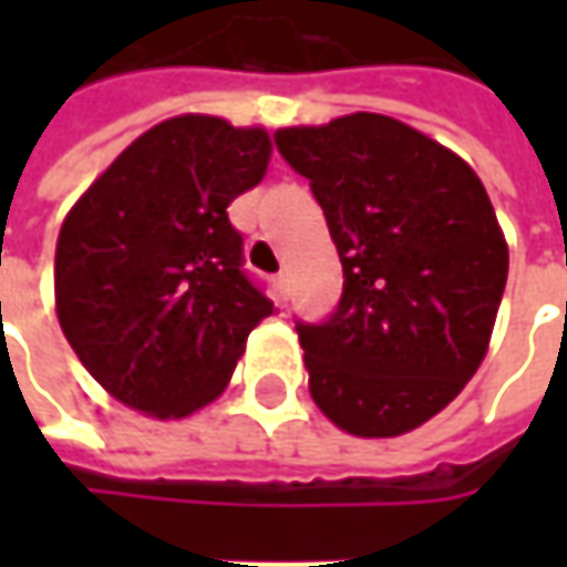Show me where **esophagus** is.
Segmentation results:
<instances>
[{
  "label": "esophagus",
  "instance_id": "esophagus-1",
  "mask_svg": "<svg viewBox=\"0 0 567 567\" xmlns=\"http://www.w3.org/2000/svg\"><path fill=\"white\" fill-rule=\"evenodd\" d=\"M274 290H277V299H280V302H287V299H290V274H277V277H274Z\"/></svg>",
  "mask_w": 567,
  "mask_h": 567
}]
</instances>
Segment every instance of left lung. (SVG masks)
<instances>
[{
  "label": "left lung",
  "mask_w": 567,
  "mask_h": 567,
  "mask_svg": "<svg viewBox=\"0 0 567 567\" xmlns=\"http://www.w3.org/2000/svg\"><path fill=\"white\" fill-rule=\"evenodd\" d=\"M312 183L343 265L324 324H296L309 394L360 439L442 413L486 360L508 243L486 186L451 147L381 113L277 128Z\"/></svg>",
  "instance_id": "8db88e82"
}]
</instances>
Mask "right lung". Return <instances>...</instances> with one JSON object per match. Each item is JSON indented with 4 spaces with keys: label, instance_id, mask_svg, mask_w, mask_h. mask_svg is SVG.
Returning <instances> with one entry per match:
<instances>
[{
    "label": "right lung",
    "instance_id": "1",
    "mask_svg": "<svg viewBox=\"0 0 567 567\" xmlns=\"http://www.w3.org/2000/svg\"><path fill=\"white\" fill-rule=\"evenodd\" d=\"M271 164L261 125L183 113L100 173L55 243V316L110 398L154 420L217 401L274 302L243 274L227 207Z\"/></svg>",
    "mask_w": 567,
    "mask_h": 567
}]
</instances>
